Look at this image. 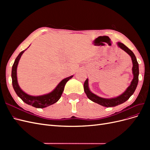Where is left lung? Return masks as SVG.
<instances>
[{"label": "left lung", "mask_w": 150, "mask_h": 150, "mask_svg": "<svg viewBox=\"0 0 150 150\" xmlns=\"http://www.w3.org/2000/svg\"><path fill=\"white\" fill-rule=\"evenodd\" d=\"M117 45L120 49L123 50L125 52H126L131 57V61H132L133 62L132 73L133 74V79L131 81L130 85L127 88L125 91L124 93H122L121 95H120V96L115 98H104L97 96L96 94H95L91 91L89 88L88 78L86 79L84 83V92L86 94V96H87V97L90 99V100H91L94 103H96L99 104H100V105L106 108L116 106L126 101L134 93L138 83L139 65L135 55L132 52V51H131L128 47H127L125 45L122 43L120 42H117Z\"/></svg>", "instance_id": "obj_1"}]
</instances>
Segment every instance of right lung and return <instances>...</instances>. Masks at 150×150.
I'll return each instance as SVG.
<instances>
[{"label": "right lung", "mask_w": 150, "mask_h": 150, "mask_svg": "<svg viewBox=\"0 0 150 150\" xmlns=\"http://www.w3.org/2000/svg\"><path fill=\"white\" fill-rule=\"evenodd\" d=\"M29 47L28 48H29ZM28 48L19 53V55L16 57L14 63H13V64L12 66L11 77L12 80L13 88L14 89L17 96L26 104L37 108H46L56 103L59 99H60L63 93V91H64V86L66 83L70 79H71L72 77H73V76H71L69 77H68V78L62 79L61 82L58 84V85L55 88V89L52 91L51 93H49L48 94L41 95V96H35L25 93L21 89L19 84H18L17 77V68L18 64H19V61L21 57V56L22 55V54L24 52V51L28 49Z\"/></svg>", "instance_id": "add662e5"}]
</instances>
